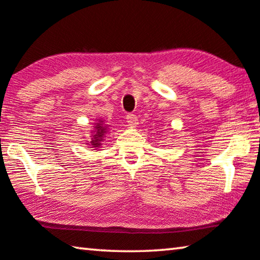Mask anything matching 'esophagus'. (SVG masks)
I'll use <instances>...</instances> for the list:
<instances>
[{"label": "esophagus", "mask_w": 260, "mask_h": 260, "mask_svg": "<svg viewBox=\"0 0 260 260\" xmlns=\"http://www.w3.org/2000/svg\"><path fill=\"white\" fill-rule=\"evenodd\" d=\"M126 119H127V123H128L129 127H137L139 125L138 117L135 114H128L126 117Z\"/></svg>", "instance_id": "1"}]
</instances>
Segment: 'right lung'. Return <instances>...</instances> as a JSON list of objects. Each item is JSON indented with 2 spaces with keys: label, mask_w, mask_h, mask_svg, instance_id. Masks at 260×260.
<instances>
[{
  "label": "right lung",
  "mask_w": 260,
  "mask_h": 260,
  "mask_svg": "<svg viewBox=\"0 0 260 260\" xmlns=\"http://www.w3.org/2000/svg\"><path fill=\"white\" fill-rule=\"evenodd\" d=\"M93 125V129L90 134L91 139H90V141H86V146L93 148V150H97L104 142L106 134L109 132V125H106L105 120H103V119H97V122H94Z\"/></svg>",
  "instance_id": "right-lung-1"
}]
</instances>
